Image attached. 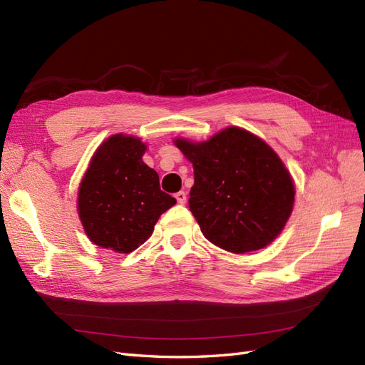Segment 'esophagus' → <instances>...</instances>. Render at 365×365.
<instances>
[{
  "label": "esophagus",
  "instance_id": "esophagus-1",
  "mask_svg": "<svg viewBox=\"0 0 365 365\" xmlns=\"http://www.w3.org/2000/svg\"><path fill=\"white\" fill-rule=\"evenodd\" d=\"M175 197H176V201H178V204H185V201H187V193L185 192H178L175 195Z\"/></svg>",
  "mask_w": 365,
  "mask_h": 365
}]
</instances>
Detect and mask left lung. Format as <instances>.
<instances>
[{
	"instance_id": "8db88e82",
	"label": "left lung",
	"mask_w": 365,
	"mask_h": 365,
	"mask_svg": "<svg viewBox=\"0 0 365 365\" xmlns=\"http://www.w3.org/2000/svg\"><path fill=\"white\" fill-rule=\"evenodd\" d=\"M195 170L189 207L202 235L235 254L257 251L280 235L294 205L289 172L267 143L227 128L204 143L175 141Z\"/></svg>"
}]
</instances>
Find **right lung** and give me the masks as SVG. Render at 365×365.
I'll return each mask as SVG.
<instances>
[{"instance_id":"1","label":"right lung","mask_w":365,"mask_h":365,"mask_svg":"<svg viewBox=\"0 0 365 365\" xmlns=\"http://www.w3.org/2000/svg\"><path fill=\"white\" fill-rule=\"evenodd\" d=\"M145 150L138 138L123 134L96 150L77 200L85 233L96 245L125 254L137 250L176 204L160 189L158 173L143 163Z\"/></svg>"}]
</instances>
